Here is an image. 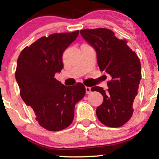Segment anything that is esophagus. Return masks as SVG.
<instances>
[{
    "instance_id": "34e87169",
    "label": "esophagus",
    "mask_w": 159,
    "mask_h": 159,
    "mask_svg": "<svg viewBox=\"0 0 159 159\" xmlns=\"http://www.w3.org/2000/svg\"><path fill=\"white\" fill-rule=\"evenodd\" d=\"M85 90H86V93L87 94H90L91 93V87H85Z\"/></svg>"
}]
</instances>
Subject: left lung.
Wrapping results in <instances>:
<instances>
[{
  "mask_svg": "<svg viewBox=\"0 0 159 159\" xmlns=\"http://www.w3.org/2000/svg\"><path fill=\"white\" fill-rule=\"evenodd\" d=\"M81 36L96 49L100 71L110 75L108 88L93 87L92 91L102 95L103 102L96 108V116L108 127H120L133 114V102L141 79V66L136 53L125 39H120L107 28L84 29Z\"/></svg>",
  "mask_w": 159,
  "mask_h": 159,
  "instance_id": "left-lung-1",
  "label": "left lung"
}]
</instances>
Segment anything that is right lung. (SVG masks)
<instances>
[{
    "label": "right lung",
    "instance_id": "right-lung-1",
    "mask_svg": "<svg viewBox=\"0 0 159 159\" xmlns=\"http://www.w3.org/2000/svg\"><path fill=\"white\" fill-rule=\"evenodd\" d=\"M79 30L42 36L20 53L16 79L20 95L31 107L36 121L48 131L57 132L72 123L75 106L84 96L83 84L66 87L54 78L63 67L62 55L77 38Z\"/></svg>",
    "mask_w": 159,
    "mask_h": 159
}]
</instances>
